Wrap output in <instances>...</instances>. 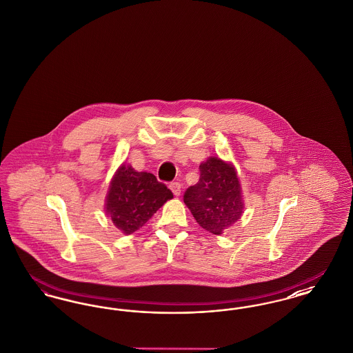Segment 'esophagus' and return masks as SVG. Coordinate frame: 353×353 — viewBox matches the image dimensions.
Masks as SVG:
<instances>
[{
	"mask_svg": "<svg viewBox=\"0 0 353 353\" xmlns=\"http://www.w3.org/2000/svg\"><path fill=\"white\" fill-rule=\"evenodd\" d=\"M169 188H170V190L173 192V194L174 196H180V193H181V184L180 183H172V184L169 185Z\"/></svg>",
	"mask_w": 353,
	"mask_h": 353,
	"instance_id": "1",
	"label": "esophagus"
}]
</instances>
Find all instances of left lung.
I'll list each match as a JSON object with an SVG mask.
<instances>
[{
  "instance_id": "1",
  "label": "left lung",
  "mask_w": 353,
  "mask_h": 353,
  "mask_svg": "<svg viewBox=\"0 0 353 353\" xmlns=\"http://www.w3.org/2000/svg\"><path fill=\"white\" fill-rule=\"evenodd\" d=\"M185 205L202 229L221 234L243 213L241 184L234 167L219 157L200 165V180L186 189Z\"/></svg>"
}]
</instances>
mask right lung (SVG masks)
Here are the masks:
<instances>
[{"label":"right lung","instance_id":"add662e5","mask_svg":"<svg viewBox=\"0 0 353 353\" xmlns=\"http://www.w3.org/2000/svg\"><path fill=\"white\" fill-rule=\"evenodd\" d=\"M170 199L173 193L152 173L123 164L108 188L105 213L121 233L132 234Z\"/></svg>","mask_w":353,"mask_h":353}]
</instances>
